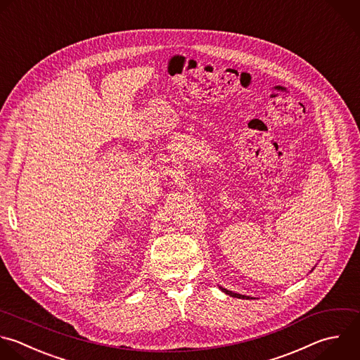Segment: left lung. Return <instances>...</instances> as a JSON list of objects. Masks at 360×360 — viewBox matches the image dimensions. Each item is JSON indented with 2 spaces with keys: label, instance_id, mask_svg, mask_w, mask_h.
<instances>
[{
  "label": "left lung",
  "instance_id": "1",
  "mask_svg": "<svg viewBox=\"0 0 360 360\" xmlns=\"http://www.w3.org/2000/svg\"><path fill=\"white\" fill-rule=\"evenodd\" d=\"M312 270H314V269H312ZM312 270H311V271H312ZM219 288H221L225 294H228V295H231V297H235V298H246V300L250 298L249 295H243V294H239V292H233V291L226 290V288H224V287H221V285H219Z\"/></svg>",
  "mask_w": 360,
  "mask_h": 360
}]
</instances>
